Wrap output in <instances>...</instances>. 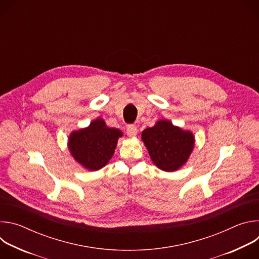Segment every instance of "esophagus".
<instances>
[{
    "mask_svg": "<svg viewBox=\"0 0 259 259\" xmlns=\"http://www.w3.org/2000/svg\"><path fill=\"white\" fill-rule=\"evenodd\" d=\"M127 134L129 137H133L137 134V128L135 125L133 124H130L127 126Z\"/></svg>",
    "mask_w": 259,
    "mask_h": 259,
    "instance_id": "34e87169",
    "label": "esophagus"
}]
</instances>
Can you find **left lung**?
Here are the masks:
<instances>
[{"label": "left lung", "instance_id": "left-lung-1", "mask_svg": "<svg viewBox=\"0 0 259 259\" xmlns=\"http://www.w3.org/2000/svg\"><path fill=\"white\" fill-rule=\"evenodd\" d=\"M141 138L153 162L162 170L172 172L189 159L194 147V136L189 131L163 120L143 130Z\"/></svg>", "mask_w": 259, "mask_h": 259}]
</instances>
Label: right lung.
Wrapping results in <instances>:
<instances>
[{"label":"right lung","mask_w":259,"mask_h":259,"mask_svg":"<svg viewBox=\"0 0 259 259\" xmlns=\"http://www.w3.org/2000/svg\"><path fill=\"white\" fill-rule=\"evenodd\" d=\"M121 136L120 130L108 128L103 120L97 119L88 128L70 134L69 151L85 168L99 170L113 157L118 138Z\"/></svg>","instance_id":"add662e5"}]
</instances>
